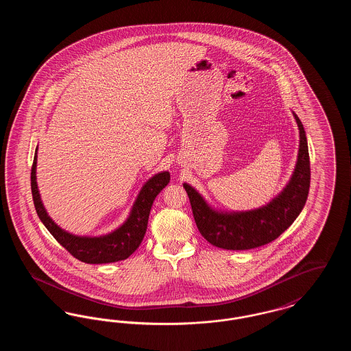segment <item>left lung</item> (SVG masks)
Instances as JSON below:
<instances>
[{"instance_id":"obj_1","label":"left lung","mask_w":351,"mask_h":351,"mask_svg":"<svg viewBox=\"0 0 351 351\" xmlns=\"http://www.w3.org/2000/svg\"><path fill=\"white\" fill-rule=\"evenodd\" d=\"M293 117L300 136L296 166L283 191L266 205L242 212L219 210L208 204L192 185L183 184L199 232L213 246L225 250H250L267 245L300 215L308 199L311 163L304 126L296 113Z\"/></svg>"}]
</instances>
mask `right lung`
<instances>
[{"label":"right lung","mask_w":351,"mask_h":351,"mask_svg":"<svg viewBox=\"0 0 351 351\" xmlns=\"http://www.w3.org/2000/svg\"><path fill=\"white\" fill-rule=\"evenodd\" d=\"M36 158L38 147L35 150L32 167V192L35 210L43 225L47 228V230L69 254H72L76 259L82 261L84 263L102 265L123 261L129 258L134 251L139 247L146 234L152 202L160 193V191L169 183L171 176L168 171L155 173L143 184L136 199L134 201L133 208L126 221L116 230L99 237L76 235L62 229L49 216L40 199V193L36 184Z\"/></svg>","instance_id":"1"}]
</instances>
